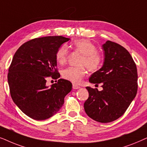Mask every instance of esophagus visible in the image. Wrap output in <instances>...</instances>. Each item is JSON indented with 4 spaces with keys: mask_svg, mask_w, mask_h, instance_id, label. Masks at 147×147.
Listing matches in <instances>:
<instances>
[{
    "mask_svg": "<svg viewBox=\"0 0 147 147\" xmlns=\"http://www.w3.org/2000/svg\"><path fill=\"white\" fill-rule=\"evenodd\" d=\"M72 88H73L74 89H80V88H81V87H79V86H78L77 85H75V84H73V85H72Z\"/></svg>",
    "mask_w": 147,
    "mask_h": 147,
    "instance_id": "obj_1",
    "label": "esophagus"
}]
</instances>
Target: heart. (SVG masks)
Segmentation results:
<instances>
[{"instance_id": "1", "label": "heart", "mask_w": 147, "mask_h": 147, "mask_svg": "<svg viewBox=\"0 0 147 147\" xmlns=\"http://www.w3.org/2000/svg\"><path fill=\"white\" fill-rule=\"evenodd\" d=\"M74 50L83 55L79 62V67L70 66L62 71V77L72 83L79 84L86 75L85 66L90 72L97 71L101 67L103 62V57L97 52V47L87 40L75 41L72 44ZM68 50L66 46H62L56 52V60L60 65H63L67 61Z\"/></svg>"}]
</instances>
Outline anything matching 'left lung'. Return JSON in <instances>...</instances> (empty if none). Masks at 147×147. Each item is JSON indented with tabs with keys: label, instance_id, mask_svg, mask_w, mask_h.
I'll return each instance as SVG.
<instances>
[{
	"label": "left lung",
	"instance_id": "8db88e82",
	"mask_svg": "<svg viewBox=\"0 0 147 147\" xmlns=\"http://www.w3.org/2000/svg\"><path fill=\"white\" fill-rule=\"evenodd\" d=\"M103 66L89 78L91 83H101L102 91L87 87L89 97L84 103L87 116L101 123H108L122 116L136 97L138 74L128 51L117 43L107 41Z\"/></svg>",
	"mask_w": 147,
	"mask_h": 147
}]
</instances>
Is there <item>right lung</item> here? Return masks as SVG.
Instances as JSON below:
<instances>
[{"label": "right lung", "instance_id": "1", "mask_svg": "<svg viewBox=\"0 0 147 147\" xmlns=\"http://www.w3.org/2000/svg\"><path fill=\"white\" fill-rule=\"evenodd\" d=\"M69 40L62 36L35 38L15 52L8 73L10 93L17 106L29 118L44 120L54 116L72 90V83L62 79L50 87L46 85L49 77L60 78L56 52Z\"/></svg>", "mask_w": 147, "mask_h": 147}]
</instances>
